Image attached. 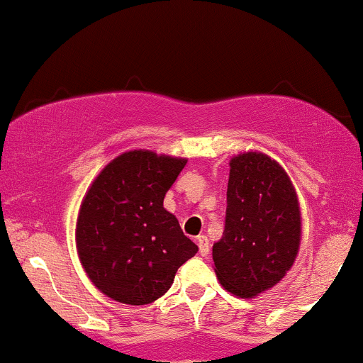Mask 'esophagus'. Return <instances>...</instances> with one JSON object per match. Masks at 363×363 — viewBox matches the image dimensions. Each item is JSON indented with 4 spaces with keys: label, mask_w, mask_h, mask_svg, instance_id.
<instances>
[{
    "label": "esophagus",
    "mask_w": 363,
    "mask_h": 363,
    "mask_svg": "<svg viewBox=\"0 0 363 363\" xmlns=\"http://www.w3.org/2000/svg\"><path fill=\"white\" fill-rule=\"evenodd\" d=\"M197 244H199V252L201 256H208L209 255V240L206 235H199L197 237Z\"/></svg>",
    "instance_id": "1"
}]
</instances>
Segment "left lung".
<instances>
[{
	"mask_svg": "<svg viewBox=\"0 0 363 363\" xmlns=\"http://www.w3.org/2000/svg\"><path fill=\"white\" fill-rule=\"evenodd\" d=\"M301 242V211L289 174L261 152L230 161L223 235L214 272L232 294L255 298L291 270Z\"/></svg>",
	"mask_w": 363,
	"mask_h": 363,
	"instance_id": "1",
	"label": "left lung"
}]
</instances>
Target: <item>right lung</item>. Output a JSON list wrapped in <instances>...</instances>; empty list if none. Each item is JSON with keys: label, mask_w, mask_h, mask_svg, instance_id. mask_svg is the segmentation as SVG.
Returning <instances> with one entry per match:
<instances>
[{"label": "right lung", "mask_w": 363, "mask_h": 363, "mask_svg": "<svg viewBox=\"0 0 363 363\" xmlns=\"http://www.w3.org/2000/svg\"><path fill=\"white\" fill-rule=\"evenodd\" d=\"M186 159L130 150L100 171L81 202L79 261L96 289L124 305H149L166 294L178 268L196 256L162 202Z\"/></svg>", "instance_id": "add662e5"}]
</instances>
